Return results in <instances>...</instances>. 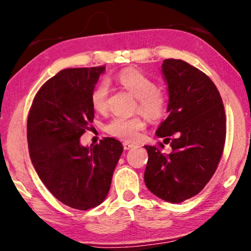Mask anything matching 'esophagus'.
Returning a JSON list of instances; mask_svg holds the SVG:
<instances>
[{"mask_svg": "<svg viewBox=\"0 0 251 251\" xmlns=\"http://www.w3.org/2000/svg\"><path fill=\"white\" fill-rule=\"evenodd\" d=\"M133 147H134V144H132V143L123 142V148H125V150H130V149H132Z\"/></svg>", "mask_w": 251, "mask_h": 251, "instance_id": "34e87169", "label": "esophagus"}]
</instances>
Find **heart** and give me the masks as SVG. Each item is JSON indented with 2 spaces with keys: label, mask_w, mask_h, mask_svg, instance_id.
Listing matches in <instances>:
<instances>
[{
  "label": "heart",
  "mask_w": 251,
  "mask_h": 251,
  "mask_svg": "<svg viewBox=\"0 0 251 251\" xmlns=\"http://www.w3.org/2000/svg\"><path fill=\"white\" fill-rule=\"evenodd\" d=\"M114 81L138 99V111L149 120L157 121L164 117L169 104L168 96L157 88L152 78L135 68H126L114 77ZM108 94L107 81H101L94 88L91 92V105L96 111H105ZM144 128L146 123L141 118L117 117L108 123L105 131L114 138L134 141L138 139L140 131Z\"/></svg>",
  "instance_id": "1"
}]
</instances>
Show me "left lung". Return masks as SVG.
<instances>
[{"instance_id":"left-lung-1","label":"left lung","mask_w":251,"mask_h":251,"mask_svg":"<svg viewBox=\"0 0 251 251\" xmlns=\"http://www.w3.org/2000/svg\"><path fill=\"white\" fill-rule=\"evenodd\" d=\"M162 73L169 90V117L156 130L171 153L146 146L144 182L149 191L178 204L203 190L217 169L226 139L222 97L210 78L181 59H165Z\"/></svg>"}]
</instances>
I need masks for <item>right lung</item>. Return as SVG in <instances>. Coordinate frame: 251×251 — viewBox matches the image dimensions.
I'll return each mask as SVG.
<instances>
[{
    "mask_svg": "<svg viewBox=\"0 0 251 251\" xmlns=\"http://www.w3.org/2000/svg\"><path fill=\"white\" fill-rule=\"evenodd\" d=\"M104 66L67 68L44 83L27 118L30 161L48 191L69 207L87 210L107 197L123 151L113 138L82 147L80 137L94 121L91 92Z\"/></svg>",
    "mask_w": 251,
    "mask_h": 251,
    "instance_id": "add662e5",
    "label": "right lung"
}]
</instances>
